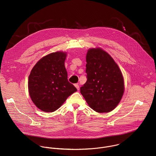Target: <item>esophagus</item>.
I'll list each match as a JSON object with an SVG mask.
<instances>
[{
  "instance_id": "obj_1",
  "label": "esophagus",
  "mask_w": 156,
  "mask_h": 156,
  "mask_svg": "<svg viewBox=\"0 0 156 156\" xmlns=\"http://www.w3.org/2000/svg\"><path fill=\"white\" fill-rule=\"evenodd\" d=\"M74 86H75V87L77 88V89L79 90V85L77 83V84H75L74 85Z\"/></svg>"
}]
</instances>
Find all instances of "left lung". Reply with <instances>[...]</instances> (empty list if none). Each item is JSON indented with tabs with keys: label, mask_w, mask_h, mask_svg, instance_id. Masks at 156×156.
<instances>
[{
	"label": "left lung",
	"mask_w": 156,
	"mask_h": 156,
	"mask_svg": "<svg viewBox=\"0 0 156 156\" xmlns=\"http://www.w3.org/2000/svg\"><path fill=\"white\" fill-rule=\"evenodd\" d=\"M86 61L87 81L80 88V93L94 111H113L124 92L121 71L111 55L101 48H89Z\"/></svg>",
	"instance_id": "obj_1"
}]
</instances>
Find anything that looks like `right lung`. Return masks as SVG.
<instances>
[{
	"instance_id": "1",
	"label": "right lung",
	"mask_w": 156,
	"mask_h": 156,
	"mask_svg": "<svg viewBox=\"0 0 156 156\" xmlns=\"http://www.w3.org/2000/svg\"><path fill=\"white\" fill-rule=\"evenodd\" d=\"M67 53L64 51L50 53L39 60L30 71L28 79L29 95L42 111H56L77 91L68 80L64 65Z\"/></svg>"
}]
</instances>
